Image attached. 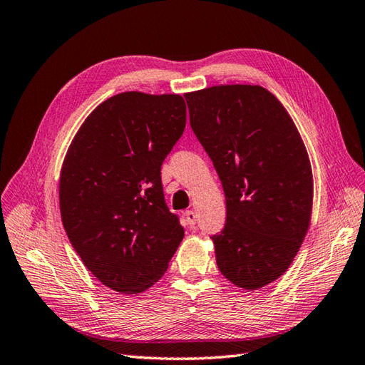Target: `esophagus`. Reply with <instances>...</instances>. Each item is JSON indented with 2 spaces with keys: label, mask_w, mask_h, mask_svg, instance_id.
<instances>
[{
  "label": "esophagus",
  "mask_w": 365,
  "mask_h": 365,
  "mask_svg": "<svg viewBox=\"0 0 365 365\" xmlns=\"http://www.w3.org/2000/svg\"><path fill=\"white\" fill-rule=\"evenodd\" d=\"M185 219H186V223H188L190 227H194L195 225V220H197V214H195L194 211H185Z\"/></svg>",
  "instance_id": "obj_1"
}]
</instances>
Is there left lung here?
<instances>
[{
  "mask_svg": "<svg viewBox=\"0 0 365 365\" xmlns=\"http://www.w3.org/2000/svg\"><path fill=\"white\" fill-rule=\"evenodd\" d=\"M185 98L227 199L225 227L211 236L217 267L240 288H262L287 272L310 227L313 175L301 134L262 86H212Z\"/></svg>",
  "mask_w": 365,
  "mask_h": 365,
  "instance_id": "left-lung-1",
  "label": "left lung"
}]
</instances>
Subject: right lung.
I'll return each mask as SVG.
<instances>
[{"mask_svg": "<svg viewBox=\"0 0 365 365\" xmlns=\"http://www.w3.org/2000/svg\"><path fill=\"white\" fill-rule=\"evenodd\" d=\"M185 125L177 93H117L91 112L64 157L63 227L85 267L118 293L153 287L185 236L160 177Z\"/></svg>", "mask_w": 365, "mask_h": 365, "instance_id": "add662e5", "label": "right lung"}]
</instances>
